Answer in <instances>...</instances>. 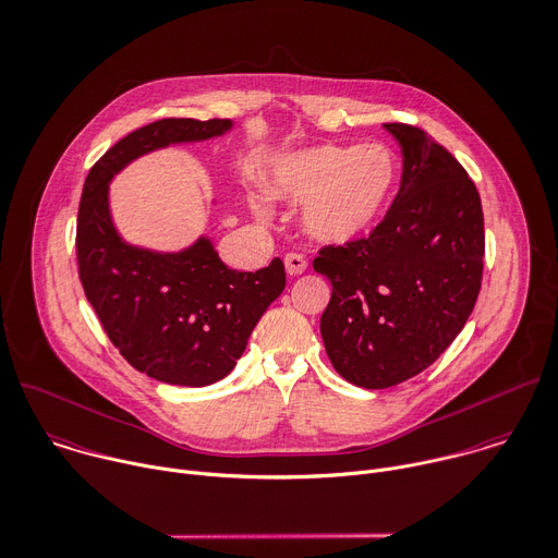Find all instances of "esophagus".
<instances>
[{"label":"esophagus","instance_id":"1","mask_svg":"<svg viewBox=\"0 0 558 558\" xmlns=\"http://www.w3.org/2000/svg\"><path fill=\"white\" fill-rule=\"evenodd\" d=\"M284 267H287V274L289 276H300V274H304L306 271V267H308V263H306V258L302 256V254H287L284 256Z\"/></svg>","mask_w":558,"mask_h":558}]
</instances>
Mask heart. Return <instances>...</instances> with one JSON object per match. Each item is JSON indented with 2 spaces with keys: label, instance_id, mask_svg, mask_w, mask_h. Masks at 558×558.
<instances>
[{
  "label": "heart",
  "instance_id": "b5f03b06",
  "mask_svg": "<svg viewBox=\"0 0 558 558\" xmlns=\"http://www.w3.org/2000/svg\"><path fill=\"white\" fill-rule=\"evenodd\" d=\"M398 182V158L383 143L322 145L282 158L271 178L274 197L306 204L304 232L322 243H350L385 215ZM267 217L263 204H252Z\"/></svg>",
  "mask_w": 558,
  "mask_h": 558
}]
</instances>
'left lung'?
Masks as SVG:
<instances>
[{
  "instance_id": "obj_1",
  "label": "left lung",
  "mask_w": 558,
  "mask_h": 558,
  "mask_svg": "<svg viewBox=\"0 0 558 558\" xmlns=\"http://www.w3.org/2000/svg\"><path fill=\"white\" fill-rule=\"evenodd\" d=\"M402 147V182L367 239L313 260L332 284L322 339L332 367L363 389H387L430 367L478 300L485 219L476 184L424 130L385 123Z\"/></svg>"
}]
</instances>
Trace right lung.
Here are the masks:
<instances>
[{
    "label": "right lung",
    "mask_w": 558,
    "mask_h": 558,
    "mask_svg": "<svg viewBox=\"0 0 558 558\" xmlns=\"http://www.w3.org/2000/svg\"><path fill=\"white\" fill-rule=\"evenodd\" d=\"M232 130L230 119H160L114 143L88 171L77 210L80 280L108 339L141 374L178 387L226 378L284 291V265L230 269L208 236L180 252L128 243L110 215L108 186L132 160Z\"/></svg>",
    "instance_id": "1"
}]
</instances>
